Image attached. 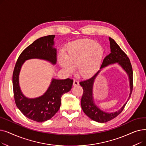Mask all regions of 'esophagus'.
Returning a JSON list of instances; mask_svg holds the SVG:
<instances>
[{
	"label": "esophagus",
	"mask_w": 146,
	"mask_h": 146,
	"mask_svg": "<svg viewBox=\"0 0 146 146\" xmlns=\"http://www.w3.org/2000/svg\"><path fill=\"white\" fill-rule=\"evenodd\" d=\"M79 84V81L78 80H74V81H73V85L74 86H77V85H78Z\"/></svg>",
	"instance_id": "obj_1"
}]
</instances>
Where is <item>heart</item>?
Instances as JSON below:
<instances>
[{
  "instance_id": "heart-1",
  "label": "heart",
  "mask_w": 146,
  "mask_h": 146,
  "mask_svg": "<svg viewBox=\"0 0 146 146\" xmlns=\"http://www.w3.org/2000/svg\"><path fill=\"white\" fill-rule=\"evenodd\" d=\"M103 55L104 50L101 45L94 41L84 40L71 43L67 48V54H61L58 61L67 73H72L78 67L79 74L88 78L98 71Z\"/></svg>"
}]
</instances>
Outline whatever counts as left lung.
<instances>
[{
  "label": "left lung",
  "mask_w": 146,
  "mask_h": 146,
  "mask_svg": "<svg viewBox=\"0 0 146 146\" xmlns=\"http://www.w3.org/2000/svg\"><path fill=\"white\" fill-rule=\"evenodd\" d=\"M110 41L111 53L106 56L103 60L101 69L109 64L118 63L128 74L129 80L130 93L127 101L131 95L133 88V68L129 58L126 54L121 50L119 46L112 38H109ZM99 70L93 76L87 80L80 82V85L83 89V94L81 99V106L82 110L88 117L95 121L104 123L117 117L123 111L127 102L122 108L117 112L107 113L101 110L95 104L93 97V85L95 78L100 72Z\"/></svg>",
  "instance_id": "8db88e82"
}]
</instances>
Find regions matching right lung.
<instances>
[{"label":"right lung","instance_id":"obj_1","mask_svg":"<svg viewBox=\"0 0 146 146\" xmlns=\"http://www.w3.org/2000/svg\"><path fill=\"white\" fill-rule=\"evenodd\" d=\"M54 35L42 36L29 45L19 56L12 76L13 90L15 104L24 115L33 121L41 122L51 119L59 110L61 96L72 89L73 80L52 79L45 93L38 98L29 99L22 94L19 85V74L25 60L40 58L55 64L57 50L53 48Z\"/></svg>","mask_w":146,"mask_h":146}]
</instances>
